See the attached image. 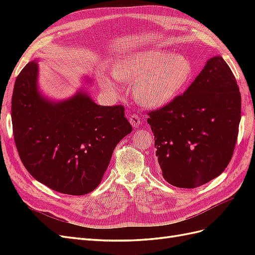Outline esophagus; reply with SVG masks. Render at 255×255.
<instances>
[{"mask_svg":"<svg viewBox=\"0 0 255 255\" xmlns=\"http://www.w3.org/2000/svg\"><path fill=\"white\" fill-rule=\"evenodd\" d=\"M128 120H129V123H130V125H132L133 128H138V127L140 126L141 120H140L139 116H138V115H132V116H129Z\"/></svg>","mask_w":255,"mask_h":255,"instance_id":"esophagus-1","label":"esophagus"}]
</instances>
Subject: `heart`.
Instances as JSON below:
<instances>
[{
	"label": "heart",
	"mask_w": 255,
	"mask_h": 255,
	"mask_svg": "<svg viewBox=\"0 0 255 255\" xmlns=\"http://www.w3.org/2000/svg\"><path fill=\"white\" fill-rule=\"evenodd\" d=\"M115 78L100 73L103 87L117 90L118 80L133 85V94L140 104L159 107L179 96L192 76L191 60L183 54L166 50L128 53L113 65Z\"/></svg>",
	"instance_id": "1"
}]
</instances>
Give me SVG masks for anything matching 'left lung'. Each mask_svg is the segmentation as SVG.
Listing matches in <instances>:
<instances>
[{
	"mask_svg": "<svg viewBox=\"0 0 255 255\" xmlns=\"http://www.w3.org/2000/svg\"><path fill=\"white\" fill-rule=\"evenodd\" d=\"M241 114L235 76L214 56L183 95L148 114L164 179L196 188L220 175L233 155Z\"/></svg>",
	"mask_w": 255,
	"mask_h": 255,
	"instance_id": "8db88e82",
	"label": "left lung"
}]
</instances>
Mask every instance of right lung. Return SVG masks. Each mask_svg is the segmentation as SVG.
I'll return each instance as SVG.
<instances>
[{"label":"right lung","instance_id":"add662e5","mask_svg":"<svg viewBox=\"0 0 255 255\" xmlns=\"http://www.w3.org/2000/svg\"><path fill=\"white\" fill-rule=\"evenodd\" d=\"M37 60L17 76L13 138L29 174L61 194L83 196L101 183L116 145L132 132L122 105L96 104L85 91L53 102L37 86Z\"/></svg>","mask_w":255,"mask_h":255}]
</instances>
